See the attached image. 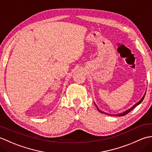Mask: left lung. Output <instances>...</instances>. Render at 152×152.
<instances>
[{
  "label": "left lung",
  "instance_id": "left-lung-1",
  "mask_svg": "<svg viewBox=\"0 0 152 152\" xmlns=\"http://www.w3.org/2000/svg\"><path fill=\"white\" fill-rule=\"evenodd\" d=\"M145 95H146V93H144V96H142V98L140 100V101H138L137 103H136V104H134L133 106H132V107L131 108H129V109H128V110H126V111H125L124 112H123V113H120V114H106V113H105V112H102V111H101V110H100L99 109V108L97 107V106H96V104H95V105L96 106V108H97V110H98V111L99 112H101V113H104V114H108V115H112V116H124V115H126V114H128V113L129 112H130L131 110H133L135 107H136V106H138V104H140V103L142 102V101H143V100H144V96H145Z\"/></svg>",
  "mask_w": 152,
  "mask_h": 152
}]
</instances>
